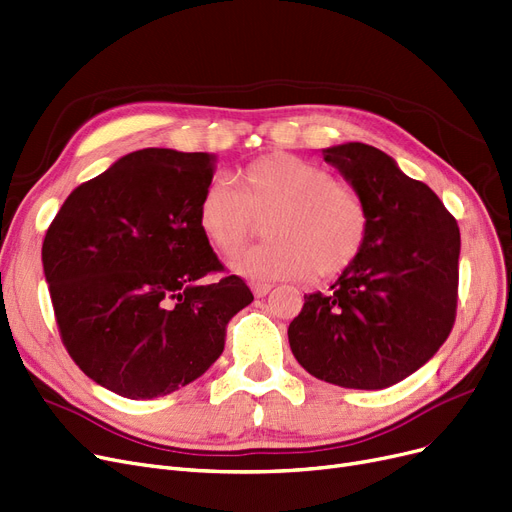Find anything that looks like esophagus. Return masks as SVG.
I'll use <instances>...</instances> for the list:
<instances>
[{
	"instance_id": "1",
	"label": "esophagus",
	"mask_w": 512,
	"mask_h": 512,
	"mask_svg": "<svg viewBox=\"0 0 512 512\" xmlns=\"http://www.w3.org/2000/svg\"><path fill=\"white\" fill-rule=\"evenodd\" d=\"M251 291H253V295H255L257 299H261V297H265V295H268V293L272 291V284L253 282V284H251Z\"/></svg>"
}]
</instances>
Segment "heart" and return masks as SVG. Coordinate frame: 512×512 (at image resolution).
<instances>
[{"label":"heart","instance_id":"b5f03b06","mask_svg":"<svg viewBox=\"0 0 512 512\" xmlns=\"http://www.w3.org/2000/svg\"><path fill=\"white\" fill-rule=\"evenodd\" d=\"M240 188L215 177L198 201V230L219 255L238 253L268 221L270 240L230 268L255 282L339 276L362 255L370 217L364 198L316 163L272 152L240 173Z\"/></svg>","mask_w":512,"mask_h":512}]
</instances>
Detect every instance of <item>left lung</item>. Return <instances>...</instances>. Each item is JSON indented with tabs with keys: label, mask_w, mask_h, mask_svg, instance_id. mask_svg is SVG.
I'll return each mask as SVG.
<instances>
[{
	"label": "left lung",
	"mask_w": 512,
	"mask_h": 512,
	"mask_svg": "<svg viewBox=\"0 0 512 512\" xmlns=\"http://www.w3.org/2000/svg\"><path fill=\"white\" fill-rule=\"evenodd\" d=\"M322 157L364 198L370 230L330 293L305 295L288 343L320 381L385 389L425 366L450 335L460 230L439 196L383 150L347 142Z\"/></svg>",
	"instance_id": "1"
}]
</instances>
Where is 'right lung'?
Here are the masks:
<instances>
[{"instance_id": "obj_1", "label": "right lung", "mask_w": 512, "mask_h": 512, "mask_svg": "<svg viewBox=\"0 0 512 512\" xmlns=\"http://www.w3.org/2000/svg\"><path fill=\"white\" fill-rule=\"evenodd\" d=\"M215 154L144 148L75 188L43 240L41 261L62 343L104 389L152 399L203 376L226 324L253 301L221 272L198 230Z\"/></svg>"}]
</instances>
